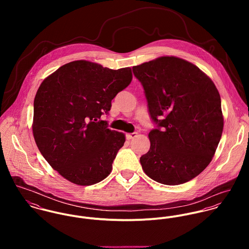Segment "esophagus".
I'll use <instances>...</instances> for the list:
<instances>
[{
  "label": "esophagus",
  "mask_w": 249,
  "mask_h": 249,
  "mask_svg": "<svg viewBox=\"0 0 249 249\" xmlns=\"http://www.w3.org/2000/svg\"><path fill=\"white\" fill-rule=\"evenodd\" d=\"M137 135H138V133H137V132H134V133H128V134H126V139H127L128 141H130V140H132V139L136 138V137H137Z\"/></svg>",
  "instance_id": "esophagus-1"
}]
</instances>
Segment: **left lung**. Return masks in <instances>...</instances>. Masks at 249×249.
<instances>
[{
    "label": "left lung",
    "instance_id": "obj_1",
    "mask_svg": "<svg viewBox=\"0 0 249 249\" xmlns=\"http://www.w3.org/2000/svg\"><path fill=\"white\" fill-rule=\"evenodd\" d=\"M132 69L159 127L148 133L150 147L140 158L142 171L165 185L192 180L210 164L221 138L223 116L215 85L198 67L177 56Z\"/></svg>",
    "mask_w": 249,
    "mask_h": 249
}]
</instances>
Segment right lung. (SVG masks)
<instances>
[{"mask_svg": "<svg viewBox=\"0 0 249 249\" xmlns=\"http://www.w3.org/2000/svg\"><path fill=\"white\" fill-rule=\"evenodd\" d=\"M131 80L129 67L112 70L76 60L61 66L40 84L34 104L33 133L41 154L61 177L89 186L110 175L125 135L110 130L100 119Z\"/></svg>", "mask_w": 249, "mask_h": 249, "instance_id": "1", "label": "right lung"}]
</instances>
